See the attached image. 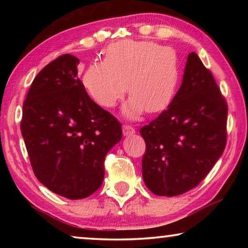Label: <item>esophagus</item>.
<instances>
[{"label": "esophagus", "instance_id": "esophagus-1", "mask_svg": "<svg viewBox=\"0 0 248 248\" xmlns=\"http://www.w3.org/2000/svg\"><path fill=\"white\" fill-rule=\"evenodd\" d=\"M135 133V130L131 125H124L123 126V134L124 137H130V135H133Z\"/></svg>", "mask_w": 248, "mask_h": 248}]
</instances>
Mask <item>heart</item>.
<instances>
[{
	"instance_id": "obj_1",
	"label": "heart",
	"mask_w": 248,
	"mask_h": 248,
	"mask_svg": "<svg viewBox=\"0 0 248 248\" xmlns=\"http://www.w3.org/2000/svg\"><path fill=\"white\" fill-rule=\"evenodd\" d=\"M179 78L174 49L154 42L124 40L108 47L105 62L93 63L83 74L88 93L98 105L113 108L125 93L127 118L135 120L145 110L162 111L175 96Z\"/></svg>"
}]
</instances>
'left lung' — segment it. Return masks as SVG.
<instances>
[{
	"label": "left lung",
	"mask_w": 248,
	"mask_h": 248,
	"mask_svg": "<svg viewBox=\"0 0 248 248\" xmlns=\"http://www.w3.org/2000/svg\"><path fill=\"white\" fill-rule=\"evenodd\" d=\"M227 115V101L211 71L192 52L167 109L140 130L147 187L155 195L176 196L198 186L225 150Z\"/></svg>",
	"instance_id": "1"
}]
</instances>
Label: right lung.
Returning <instances> with one entry per match:
<instances>
[{
	"label": "right lung",
	"instance_id": "obj_1",
	"mask_svg": "<svg viewBox=\"0 0 248 248\" xmlns=\"http://www.w3.org/2000/svg\"><path fill=\"white\" fill-rule=\"evenodd\" d=\"M78 64L64 54L37 74L20 125L37 179L70 200L100 187L105 157L122 139L120 122L88 96Z\"/></svg>",
	"mask_w": 248,
	"mask_h": 248
}]
</instances>
